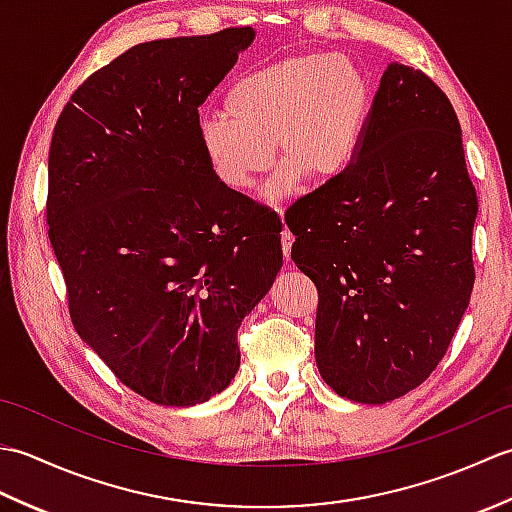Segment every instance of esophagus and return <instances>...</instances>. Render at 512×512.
<instances>
[{
    "mask_svg": "<svg viewBox=\"0 0 512 512\" xmlns=\"http://www.w3.org/2000/svg\"><path fill=\"white\" fill-rule=\"evenodd\" d=\"M292 242H295V237H292V233L288 231V228H284V231H281V248H284L286 264L290 262V248H292Z\"/></svg>",
    "mask_w": 512,
    "mask_h": 512,
    "instance_id": "obj_1",
    "label": "esophagus"
}]
</instances>
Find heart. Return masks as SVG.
Masks as SVG:
<instances>
[{
	"label": "heart",
	"instance_id": "heart-1",
	"mask_svg": "<svg viewBox=\"0 0 512 512\" xmlns=\"http://www.w3.org/2000/svg\"><path fill=\"white\" fill-rule=\"evenodd\" d=\"M374 88L350 54L303 52L242 76L224 99L226 114L200 123V145L228 191L248 193L273 165L281 167L268 198L281 200L301 176L312 184L343 178L358 156Z\"/></svg>",
	"mask_w": 512,
	"mask_h": 512
}]
</instances>
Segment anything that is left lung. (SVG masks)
<instances>
[{
	"label": "left lung",
	"instance_id": "8db88e82",
	"mask_svg": "<svg viewBox=\"0 0 512 512\" xmlns=\"http://www.w3.org/2000/svg\"><path fill=\"white\" fill-rule=\"evenodd\" d=\"M475 217L447 94L389 63L350 171L286 213L292 262L319 290L314 358L336 394L385 405L431 376L471 301Z\"/></svg>",
	"mask_w": 512,
	"mask_h": 512
}]
</instances>
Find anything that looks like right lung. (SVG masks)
I'll return each mask as SVG.
<instances>
[{
    "label": "right lung",
    "mask_w": 512,
    "mask_h": 512,
    "mask_svg": "<svg viewBox=\"0 0 512 512\" xmlns=\"http://www.w3.org/2000/svg\"><path fill=\"white\" fill-rule=\"evenodd\" d=\"M253 28L147 41L54 125L50 244L76 332L136 394L193 407L239 369L237 328L284 264L281 228L215 178L198 107Z\"/></svg>",
    "instance_id": "right-lung-1"
}]
</instances>
